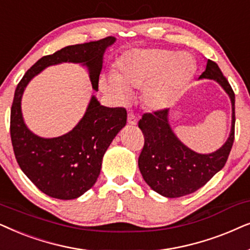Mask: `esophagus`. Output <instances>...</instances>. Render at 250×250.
<instances>
[{
  "instance_id": "34e87169",
  "label": "esophagus",
  "mask_w": 250,
  "mask_h": 250,
  "mask_svg": "<svg viewBox=\"0 0 250 250\" xmlns=\"http://www.w3.org/2000/svg\"><path fill=\"white\" fill-rule=\"evenodd\" d=\"M138 122V118L136 116L134 113H129L128 114V123L130 125H136Z\"/></svg>"
}]
</instances>
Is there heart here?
Wrapping results in <instances>:
<instances>
[{
	"instance_id": "1",
	"label": "heart",
	"mask_w": 250,
	"mask_h": 250,
	"mask_svg": "<svg viewBox=\"0 0 250 250\" xmlns=\"http://www.w3.org/2000/svg\"><path fill=\"white\" fill-rule=\"evenodd\" d=\"M194 72V59L186 52L161 48L131 50L119 59L118 73L103 80V89L125 103L130 98L132 89L145 86L146 105L162 108L174 101Z\"/></svg>"
}]
</instances>
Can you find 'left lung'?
<instances>
[{"label":"left lung","mask_w":250,"mask_h":250,"mask_svg":"<svg viewBox=\"0 0 250 250\" xmlns=\"http://www.w3.org/2000/svg\"><path fill=\"white\" fill-rule=\"evenodd\" d=\"M199 79L215 80L229 96L232 103V127L225 144L216 152L199 154L176 137L168 122L169 109L144 113L138 127L144 135V147L138 158L143 178L153 191L167 198L191 194L202 188L228 161L234 142V92L218 65L208 59Z\"/></svg>","instance_id":"8db88e82"}]
</instances>
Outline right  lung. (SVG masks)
<instances>
[{
    "label": "right lung",
    "instance_id": "obj_1",
    "mask_svg": "<svg viewBox=\"0 0 250 250\" xmlns=\"http://www.w3.org/2000/svg\"><path fill=\"white\" fill-rule=\"evenodd\" d=\"M115 38L68 45L39 59L17 85L10 116V135L17 162L40 191L61 200L76 199L97 181L103 156L118 132L127 123L123 107H106L92 96L85 114L67 134L42 138L26 127L21 97L28 82L50 65L80 62L89 69L92 88L98 90L103 56Z\"/></svg>",
    "mask_w": 250,
    "mask_h": 250
}]
</instances>
